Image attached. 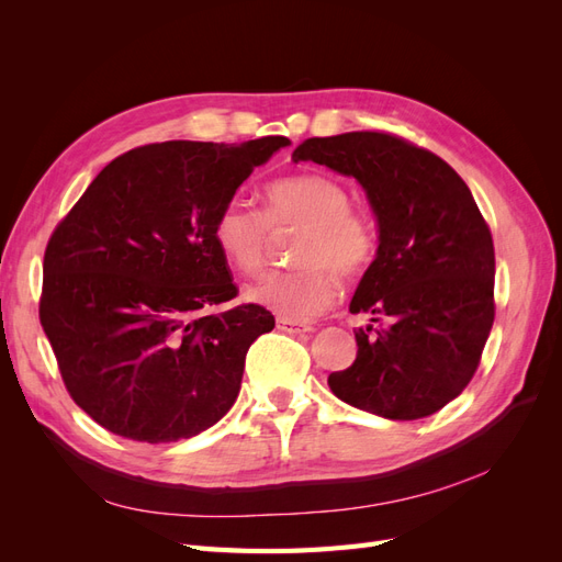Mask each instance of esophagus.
I'll list each match as a JSON object with an SVG mask.
<instances>
[{
    "instance_id": "1",
    "label": "esophagus",
    "mask_w": 562,
    "mask_h": 562,
    "mask_svg": "<svg viewBox=\"0 0 562 562\" xmlns=\"http://www.w3.org/2000/svg\"><path fill=\"white\" fill-rule=\"evenodd\" d=\"M277 328L283 330V333H291V335L312 333V326H307V323H297V321H288V318H279L277 321Z\"/></svg>"
}]
</instances>
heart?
Masks as SVG:
<instances>
[{"instance_id":"1","label":"heart","mask_w":562,"mask_h":562,"mask_svg":"<svg viewBox=\"0 0 562 562\" xmlns=\"http://www.w3.org/2000/svg\"><path fill=\"white\" fill-rule=\"evenodd\" d=\"M271 232L300 229L295 269L271 271L246 288L252 304L288 321H307L337 295V277L356 279L375 258L378 239L368 220L349 209V194L328 176H293L267 192V215L241 196L220 209L213 236L223 258L241 274H255L267 258Z\"/></svg>"}]
</instances>
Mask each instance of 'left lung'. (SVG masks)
Returning a JSON list of instances; mask_svg holds the SVG:
<instances>
[{
  "mask_svg": "<svg viewBox=\"0 0 562 562\" xmlns=\"http://www.w3.org/2000/svg\"><path fill=\"white\" fill-rule=\"evenodd\" d=\"M293 161L353 178L378 223L349 312L386 323L356 330V361L333 372L330 391L384 419L438 413L471 382L495 321V246L467 182L431 151L375 131L310 138Z\"/></svg>",
  "mask_w": 562,
  "mask_h": 562,
  "instance_id": "8db88e82",
  "label": "left lung"
}]
</instances>
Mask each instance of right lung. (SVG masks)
Segmentation results:
<instances>
[{"label": "right lung", "instance_id": "obj_1", "mask_svg": "<svg viewBox=\"0 0 562 562\" xmlns=\"http://www.w3.org/2000/svg\"><path fill=\"white\" fill-rule=\"evenodd\" d=\"M283 135L241 145L168 140L110 161L56 227L40 318L75 403L140 443H176L223 419L248 347L274 328L236 297L213 225Z\"/></svg>", "mask_w": 562, "mask_h": 562}]
</instances>
